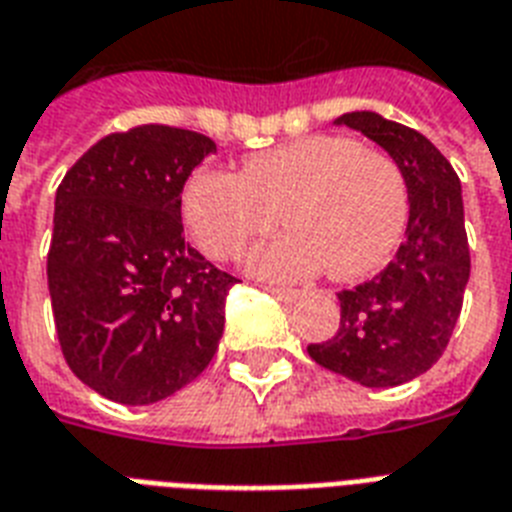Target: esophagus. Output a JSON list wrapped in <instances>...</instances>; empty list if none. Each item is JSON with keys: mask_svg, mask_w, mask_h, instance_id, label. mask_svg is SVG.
Here are the masks:
<instances>
[{"mask_svg": "<svg viewBox=\"0 0 512 512\" xmlns=\"http://www.w3.org/2000/svg\"><path fill=\"white\" fill-rule=\"evenodd\" d=\"M265 289H268L273 297L284 300V303H295V300H300V292H297V289H281V287H265Z\"/></svg>", "mask_w": 512, "mask_h": 512, "instance_id": "1", "label": "esophagus"}]
</instances>
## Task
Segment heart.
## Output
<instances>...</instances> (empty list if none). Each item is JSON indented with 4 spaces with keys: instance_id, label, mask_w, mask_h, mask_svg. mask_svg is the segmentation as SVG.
<instances>
[{
    "instance_id": "heart-1",
    "label": "heart",
    "mask_w": 512,
    "mask_h": 512,
    "mask_svg": "<svg viewBox=\"0 0 512 512\" xmlns=\"http://www.w3.org/2000/svg\"><path fill=\"white\" fill-rule=\"evenodd\" d=\"M185 231L212 260H236L279 225L289 233L257 247L249 271L297 281L329 271L353 281L398 247L409 193L398 164L345 135H308L249 156L241 172L201 167L180 199Z\"/></svg>"
}]
</instances>
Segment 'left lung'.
<instances>
[{
	"instance_id": "8db88e82",
	"label": "left lung",
	"mask_w": 512,
	"mask_h": 512,
	"mask_svg": "<svg viewBox=\"0 0 512 512\" xmlns=\"http://www.w3.org/2000/svg\"><path fill=\"white\" fill-rule=\"evenodd\" d=\"M374 140L398 164L409 223L393 263L372 281L342 289L340 329L308 353L364 388H393L436 364L460 319L470 279L462 185L444 154L412 127L374 111L335 119Z\"/></svg>"
}]
</instances>
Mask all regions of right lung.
Wrapping results in <instances>:
<instances>
[{"label": "right lung", "instance_id": "1", "mask_svg": "<svg viewBox=\"0 0 512 512\" xmlns=\"http://www.w3.org/2000/svg\"><path fill=\"white\" fill-rule=\"evenodd\" d=\"M207 135L143 124L98 140L55 193L52 316L71 372L116 404L146 406L196 380L236 284L183 239L180 196Z\"/></svg>", "mask_w": 512, "mask_h": 512}]
</instances>
